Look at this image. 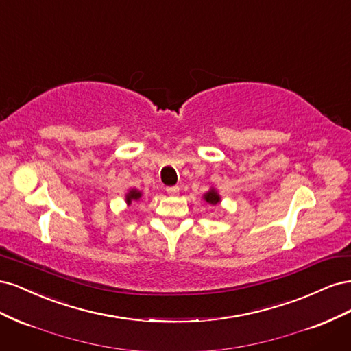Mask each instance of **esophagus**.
Segmentation results:
<instances>
[{"mask_svg":"<svg viewBox=\"0 0 351 351\" xmlns=\"http://www.w3.org/2000/svg\"><path fill=\"white\" fill-rule=\"evenodd\" d=\"M167 193L169 196H177L180 193V187L178 186H173V187H167Z\"/></svg>","mask_w":351,"mask_h":351,"instance_id":"34e87169","label":"esophagus"}]
</instances>
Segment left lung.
<instances>
[{
	"label": "left lung",
	"instance_id": "obj_1",
	"mask_svg": "<svg viewBox=\"0 0 351 351\" xmlns=\"http://www.w3.org/2000/svg\"><path fill=\"white\" fill-rule=\"evenodd\" d=\"M204 200L206 202L208 205H212V206L221 204V196L218 193V190L215 187H210L208 192L204 195Z\"/></svg>",
	"mask_w": 351,
	"mask_h": 351
}]
</instances>
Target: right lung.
<instances>
[{
  "instance_id": "add662e5",
  "label": "right lung",
  "mask_w": 351,
  "mask_h": 351,
  "mask_svg": "<svg viewBox=\"0 0 351 351\" xmlns=\"http://www.w3.org/2000/svg\"><path fill=\"white\" fill-rule=\"evenodd\" d=\"M142 196H143V195H142L141 190H137V189H134V187H133V189H129V192L125 193V204H127V206H130L132 202H137Z\"/></svg>"
}]
</instances>
